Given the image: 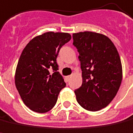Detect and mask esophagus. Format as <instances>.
<instances>
[{
	"label": "esophagus",
	"instance_id": "esophagus-1",
	"mask_svg": "<svg viewBox=\"0 0 133 133\" xmlns=\"http://www.w3.org/2000/svg\"><path fill=\"white\" fill-rule=\"evenodd\" d=\"M71 77H72V76H71V75L66 76V80H67V81H69V79H71Z\"/></svg>",
	"mask_w": 133,
	"mask_h": 133
}]
</instances>
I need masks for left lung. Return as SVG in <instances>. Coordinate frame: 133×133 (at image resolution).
<instances>
[{
  "label": "left lung",
  "instance_id": "obj_1",
  "mask_svg": "<svg viewBox=\"0 0 133 133\" xmlns=\"http://www.w3.org/2000/svg\"><path fill=\"white\" fill-rule=\"evenodd\" d=\"M73 45L79 52L82 83L75 93L86 110L97 111L107 107L117 95L122 79L119 53L112 41L93 32L74 33Z\"/></svg>",
  "mask_w": 133,
  "mask_h": 133
}]
</instances>
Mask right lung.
Masks as SVG:
<instances>
[{"mask_svg": "<svg viewBox=\"0 0 133 133\" xmlns=\"http://www.w3.org/2000/svg\"><path fill=\"white\" fill-rule=\"evenodd\" d=\"M71 38V35L66 32H45L30 40L22 52L15 72V85L24 103L35 112L51 110L66 86L57 72L56 58L60 48ZM50 68L54 70L52 75Z\"/></svg>", "mask_w": 133, "mask_h": 133, "instance_id": "add662e5", "label": "right lung"}]
</instances>
